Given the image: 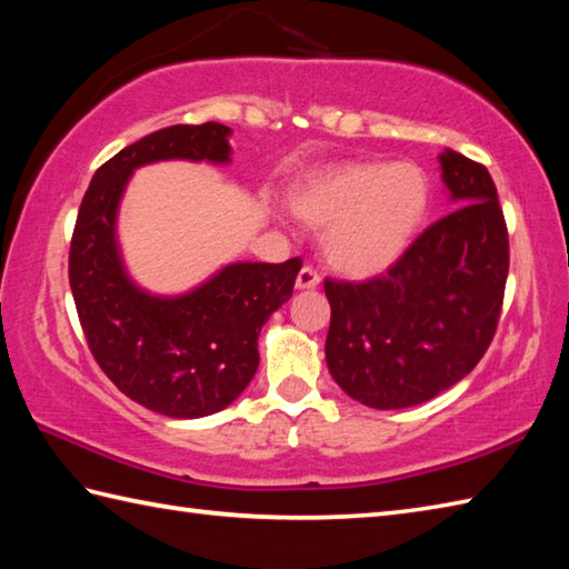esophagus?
Wrapping results in <instances>:
<instances>
[{"label":"esophagus","mask_w":569,"mask_h":569,"mask_svg":"<svg viewBox=\"0 0 569 569\" xmlns=\"http://www.w3.org/2000/svg\"><path fill=\"white\" fill-rule=\"evenodd\" d=\"M322 281V276L312 269V266H303V269L298 271V278H296V286L300 288V291H308V288H318Z\"/></svg>","instance_id":"obj_1"}]
</instances>
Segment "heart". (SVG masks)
Masks as SVG:
<instances>
[{
	"label": "heart",
	"instance_id": "1",
	"mask_svg": "<svg viewBox=\"0 0 569 569\" xmlns=\"http://www.w3.org/2000/svg\"><path fill=\"white\" fill-rule=\"evenodd\" d=\"M293 212L325 227V253L352 276L386 271L403 257L430 208V183L408 161H352L310 176L291 192Z\"/></svg>",
	"mask_w": 569,
	"mask_h": 569
}]
</instances>
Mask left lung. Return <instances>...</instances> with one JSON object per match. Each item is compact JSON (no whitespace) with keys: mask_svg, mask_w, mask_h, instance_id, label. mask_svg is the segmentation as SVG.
Segmentation results:
<instances>
[{"mask_svg":"<svg viewBox=\"0 0 569 569\" xmlns=\"http://www.w3.org/2000/svg\"><path fill=\"white\" fill-rule=\"evenodd\" d=\"M455 210L381 276L325 278L332 318L325 359L355 401L393 410L447 391L479 365L497 332L509 229L487 166L440 153Z\"/></svg>","mask_w":569,"mask_h":569,"instance_id":"obj_1","label":"left lung"}]
</instances>
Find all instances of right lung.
Returning a JSON list of instances; mask_svg holds the SVG:
<instances>
[{"label":"right lung","mask_w":569,"mask_h":569,"mask_svg":"<svg viewBox=\"0 0 569 569\" xmlns=\"http://www.w3.org/2000/svg\"><path fill=\"white\" fill-rule=\"evenodd\" d=\"M229 127L176 124L143 137L94 171L70 239L68 278L84 340L131 401L168 418L227 408L259 367V332L293 296L300 261L229 263L178 298L143 293L117 249L119 198L134 168L153 161H229Z\"/></svg>","instance_id":"obj_1"}]
</instances>
